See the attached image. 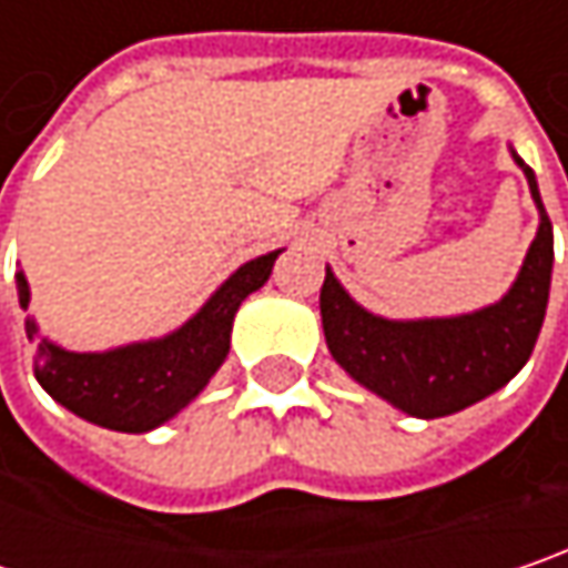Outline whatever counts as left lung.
Segmentation results:
<instances>
[{
    "instance_id": "obj_1",
    "label": "left lung",
    "mask_w": 568,
    "mask_h": 568,
    "mask_svg": "<svg viewBox=\"0 0 568 568\" xmlns=\"http://www.w3.org/2000/svg\"><path fill=\"white\" fill-rule=\"evenodd\" d=\"M527 174L540 229L517 281L498 304L446 320H385L358 306L326 267L320 291L323 333L345 372L410 417H449L505 387L530 358L549 301L552 223L534 171Z\"/></svg>"
}]
</instances>
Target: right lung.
I'll use <instances>...</instances> for the list:
<instances>
[{"label": "right lung", "instance_id": "right-lung-1", "mask_svg": "<svg viewBox=\"0 0 568 568\" xmlns=\"http://www.w3.org/2000/svg\"><path fill=\"white\" fill-rule=\"evenodd\" d=\"M277 252L245 262L223 287L190 316L181 329L164 339H148L109 348V352H67L41 339L34 352V375L41 387L90 424L119 433H148L168 424L174 414L210 385L229 355V333L242 301L258 291ZM19 304L28 310V281L16 274ZM28 339H34V320L24 323Z\"/></svg>", "mask_w": 568, "mask_h": 568}]
</instances>
